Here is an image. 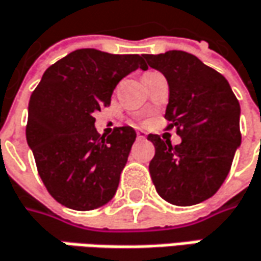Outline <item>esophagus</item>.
Masks as SVG:
<instances>
[{
	"label": "esophagus",
	"mask_w": 261,
	"mask_h": 261,
	"mask_svg": "<svg viewBox=\"0 0 261 261\" xmlns=\"http://www.w3.org/2000/svg\"><path fill=\"white\" fill-rule=\"evenodd\" d=\"M137 139H139V140H142V139H146L145 131H137Z\"/></svg>",
	"instance_id": "1"
}]
</instances>
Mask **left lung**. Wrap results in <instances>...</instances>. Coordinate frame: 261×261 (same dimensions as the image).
Masks as SVG:
<instances>
[{"label":"left lung","instance_id":"8db88e82","mask_svg":"<svg viewBox=\"0 0 261 261\" xmlns=\"http://www.w3.org/2000/svg\"><path fill=\"white\" fill-rule=\"evenodd\" d=\"M143 59L167 78V128L176 127L181 137L180 145L171 146L158 134L147 136L155 146L152 181L170 204H199L219 191L241 145L239 101L222 73L193 54L171 50Z\"/></svg>","mask_w":261,"mask_h":261}]
</instances>
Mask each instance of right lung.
Listing matches in <instances>:
<instances>
[{
	"instance_id": "1",
	"label": "right lung",
	"mask_w": 261,
	"mask_h": 261,
	"mask_svg": "<svg viewBox=\"0 0 261 261\" xmlns=\"http://www.w3.org/2000/svg\"><path fill=\"white\" fill-rule=\"evenodd\" d=\"M137 68L147 69L139 54L81 48L51 65L31 94L26 140L62 205L88 211L114 198L136 131L127 125L100 136L93 114L111 105L116 84Z\"/></svg>"
}]
</instances>
